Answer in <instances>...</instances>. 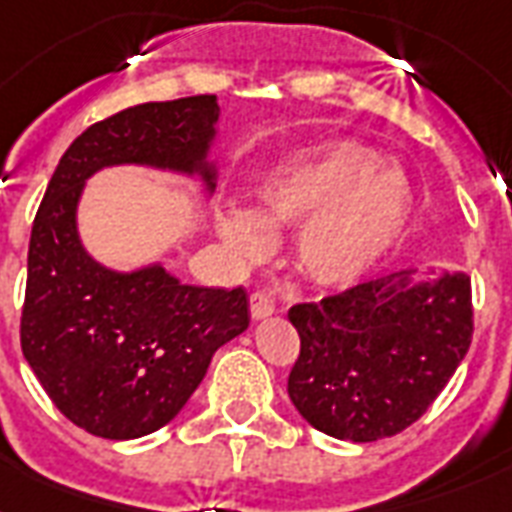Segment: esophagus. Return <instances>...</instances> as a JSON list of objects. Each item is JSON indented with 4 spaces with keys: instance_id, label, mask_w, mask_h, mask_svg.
<instances>
[{
    "instance_id": "esophagus-1",
    "label": "esophagus",
    "mask_w": 512,
    "mask_h": 512,
    "mask_svg": "<svg viewBox=\"0 0 512 512\" xmlns=\"http://www.w3.org/2000/svg\"><path fill=\"white\" fill-rule=\"evenodd\" d=\"M249 311H252V319H265V316H271L276 311V305H273V297L263 289H255L252 295H249Z\"/></svg>"
}]
</instances>
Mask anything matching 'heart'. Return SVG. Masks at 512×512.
Instances as JSON below:
<instances>
[{
  "mask_svg": "<svg viewBox=\"0 0 512 512\" xmlns=\"http://www.w3.org/2000/svg\"><path fill=\"white\" fill-rule=\"evenodd\" d=\"M380 164L377 148L353 140L305 148L263 177L257 215L220 212L217 233L236 260L255 265L271 252L273 231L303 225L300 268L316 284L348 287L388 255L412 217L409 177Z\"/></svg>",
  "mask_w": 512,
  "mask_h": 512,
  "instance_id": "b5f03b06",
  "label": "heart"
}]
</instances>
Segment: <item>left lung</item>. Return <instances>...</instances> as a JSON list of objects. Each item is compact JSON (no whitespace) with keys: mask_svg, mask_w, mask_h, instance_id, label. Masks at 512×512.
<instances>
[{"mask_svg":"<svg viewBox=\"0 0 512 512\" xmlns=\"http://www.w3.org/2000/svg\"><path fill=\"white\" fill-rule=\"evenodd\" d=\"M300 356L289 398L313 428L369 444L417 422L473 337L470 276L398 271L289 308Z\"/></svg>","mask_w":512,"mask_h":512,"instance_id":"left-lung-1","label":"left lung"}]
</instances>
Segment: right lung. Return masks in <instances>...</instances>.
Listing matches in <instances>:
<instances>
[{
    "label": "right lung",
    "mask_w": 512,
    "mask_h": 512,
    "mask_svg": "<svg viewBox=\"0 0 512 512\" xmlns=\"http://www.w3.org/2000/svg\"><path fill=\"white\" fill-rule=\"evenodd\" d=\"M215 95L143 103L92 124L52 175L28 244L20 348L52 404L92 436L154 433L199 388L215 350L249 327L247 292L180 284L162 263L111 271L87 255L76 207L87 177L143 164L215 191Z\"/></svg>",
    "instance_id": "1"
}]
</instances>
